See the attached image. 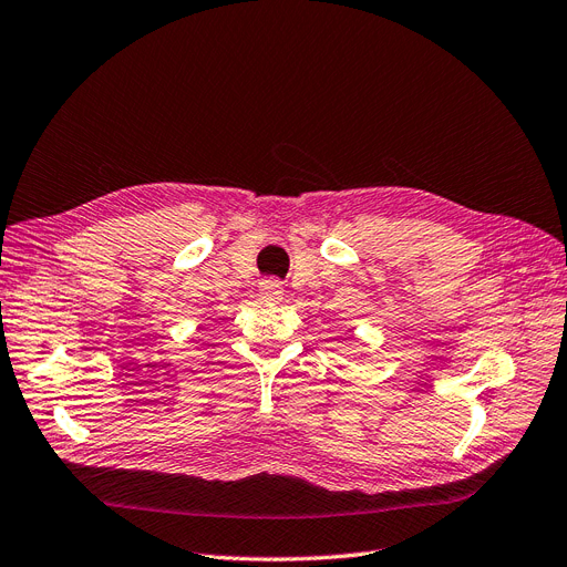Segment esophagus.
Segmentation results:
<instances>
[{
    "mask_svg": "<svg viewBox=\"0 0 567 567\" xmlns=\"http://www.w3.org/2000/svg\"><path fill=\"white\" fill-rule=\"evenodd\" d=\"M259 293H261L264 301L278 303V301H282V285L278 280H264L259 285Z\"/></svg>",
    "mask_w": 567,
    "mask_h": 567,
    "instance_id": "esophagus-1",
    "label": "esophagus"
}]
</instances>
